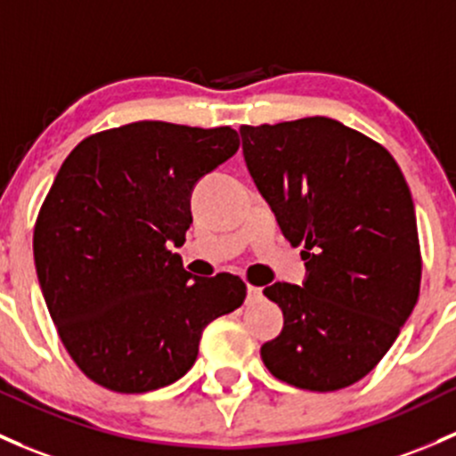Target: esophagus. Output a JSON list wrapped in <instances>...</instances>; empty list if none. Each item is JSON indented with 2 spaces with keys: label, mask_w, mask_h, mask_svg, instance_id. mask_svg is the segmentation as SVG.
<instances>
[{
  "label": "esophagus",
  "mask_w": 456,
  "mask_h": 456,
  "mask_svg": "<svg viewBox=\"0 0 456 456\" xmlns=\"http://www.w3.org/2000/svg\"><path fill=\"white\" fill-rule=\"evenodd\" d=\"M262 289H257V286H248L247 289V304L253 305V304H260L262 301Z\"/></svg>",
  "instance_id": "1"
}]
</instances>
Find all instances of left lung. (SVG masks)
I'll list each match as a JSON object with an SVG mask.
<instances>
[{
  "label": "left lung",
  "mask_w": 456,
  "mask_h": 456,
  "mask_svg": "<svg viewBox=\"0 0 456 456\" xmlns=\"http://www.w3.org/2000/svg\"><path fill=\"white\" fill-rule=\"evenodd\" d=\"M240 135L281 233L304 244V284L265 289L284 328L262 345V361L297 389H345L380 362L418 304L409 185L387 148L332 118L242 126Z\"/></svg>",
  "instance_id": "8db88e82"
}]
</instances>
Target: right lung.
Wrapping results in <instances>:
<instances>
[{"mask_svg":"<svg viewBox=\"0 0 456 456\" xmlns=\"http://www.w3.org/2000/svg\"><path fill=\"white\" fill-rule=\"evenodd\" d=\"M229 126L133 122L69 152L35 224V265L69 356L104 389L172 385L199 356L205 325L240 308V277L191 275L194 185L236 155Z\"/></svg>","mask_w":456,"mask_h":456,"instance_id":"right-lung-1","label":"right lung"}]
</instances>
